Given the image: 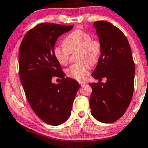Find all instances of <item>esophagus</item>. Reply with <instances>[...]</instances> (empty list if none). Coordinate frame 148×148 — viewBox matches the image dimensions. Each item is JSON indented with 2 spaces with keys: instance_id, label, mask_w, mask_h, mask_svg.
Instances as JSON below:
<instances>
[{
  "instance_id": "1",
  "label": "esophagus",
  "mask_w": 148,
  "mask_h": 148,
  "mask_svg": "<svg viewBox=\"0 0 148 148\" xmlns=\"http://www.w3.org/2000/svg\"><path fill=\"white\" fill-rule=\"evenodd\" d=\"M86 84V83H85V82H80V85H81V86H83V85H85Z\"/></svg>"
}]
</instances>
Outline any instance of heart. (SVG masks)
<instances>
[{"label":"heart","instance_id":"b5f03b06","mask_svg":"<svg viewBox=\"0 0 148 148\" xmlns=\"http://www.w3.org/2000/svg\"><path fill=\"white\" fill-rule=\"evenodd\" d=\"M64 47L56 46L53 48V56L60 65L68 63L71 53L79 51L77 60L80 63L71 65L66 70L68 77L77 80H83L90 73V65L98 61L102 47L100 41L92 39L88 32L75 29L70 33L63 40Z\"/></svg>","mask_w":148,"mask_h":148}]
</instances>
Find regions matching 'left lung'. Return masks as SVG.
Returning a JSON list of instances; mask_svg holds the SVG:
<instances>
[{"label": "left lung", "mask_w": 148, "mask_h": 148, "mask_svg": "<svg viewBox=\"0 0 148 148\" xmlns=\"http://www.w3.org/2000/svg\"><path fill=\"white\" fill-rule=\"evenodd\" d=\"M102 51L92 76L98 83L90 84L91 114L101 123H111L121 118L130 106L134 90L135 63L127 38L104 21L93 23ZM106 77V83H101Z\"/></svg>", "instance_id": "obj_1"}]
</instances>
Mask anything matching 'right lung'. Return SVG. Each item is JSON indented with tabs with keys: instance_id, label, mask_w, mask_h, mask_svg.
<instances>
[{
	"instance_id": "obj_1",
	"label": "right lung",
	"mask_w": 148,
	"mask_h": 148,
	"mask_svg": "<svg viewBox=\"0 0 148 148\" xmlns=\"http://www.w3.org/2000/svg\"><path fill=\"white\" fill-rule=\"evenodd\" d=\"M73 25L44 23L30 30L19 48V75L25 96L33 112L51 125H59L69 118L80 85L71 77H64L60 65L53 56L59 36ZM53 77L62 81L51 83Z\"/></svg>"
}]
</instances>
